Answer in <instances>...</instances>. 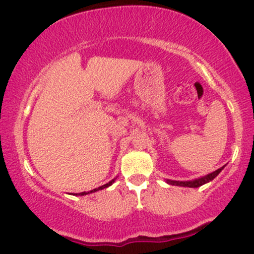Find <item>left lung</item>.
<instances>
[{
  "mask_svg": "<svg viewBox=\"0 0 254 254\" xmlns=\"http://www.w3.org/2000/svg\"><path fill=\"white\" fill-rule=\"evenodd\" d=\"M223 168H224V166H222L221 168H218V170H216L215 172H212V173H209V174H206V176L197 178V179H193V180H188V182H178V180L166 179V183L170 184V185L183 186V188H199V186H202V185H204V184L211 182L214 178H216L218 176V173H220Z\"/></svg>",
  "mask_w": 254,
  "mask_h": 254,
  "instance_id": "8db88e82",
  "label": "left lung"
}]
</instances>
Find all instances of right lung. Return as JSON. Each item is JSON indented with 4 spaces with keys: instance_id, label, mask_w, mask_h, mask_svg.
<instances>
[{
    "instance_id": "add662e5",
    "label": "right lung",
    "mask_w": 254,
    "mask_h": 254,
    "mask_svg": "<svg viewBox=\"0 0 254 254\" xmlns=\"http://www.w3.org/2000/svg\"><path fill=\"white\" fill-rule=\"evenodd\" d=\"M115 180H116V178H115V179H112V180H111V182H109V183H107V184H105V185L100 186V188H98V189H94V190H90V191H88V192H81V193H76V196H84V194H89V193H93V192H97V191H99V190H104V189L109 188V186L112 185V184L115 183Z\"/></svg>"
}]
</instances>
